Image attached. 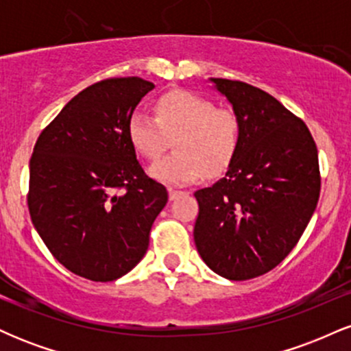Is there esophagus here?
Segmentation results:
<instances>
[{"label": "esophagus", "mask_w": 351, "mask_h": 351, "mask_svg": "<svg viewBox=\"0 0 351 351\" xmlns=\"http://www.w3.org/2000/svg\"><path fill=\"white\" fill-rule=\"evenodd\" d=\"M170 199L173 201V199H176V198H180L181 195H184V191H181V189H173V188H170Z\"/></svg>", "instance_id": "34e87169"}]
</instances>
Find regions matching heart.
<instances>
[{
    "mask_svg": "<svg viewBox=\"0 0 351 351\" xmlns=\"http://www.w3.org/2000/svg\"><path fill=\"white\" fill-rule=\"evenodd\" d=\"M153 114L155 119L143 112L132 114L127 134L135 152L152 162L163 155L173 138L176 152L150 168L156 180L191 183L204 171L221 175L234 162L243 123L231 108H216L195 92L171 90L155 100Z\"/></svg>",
    "mask_w": 351,
    "mask_h": 351,
    "instance_id": "b5f03b06",
    "label": "heart"
}]
</instances>
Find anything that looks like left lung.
Returning a JSON list of instances; mask_svg holds the SVG:
<instances>
[{
  "label": "left lung",
  "mask_w": 351,
  "mask_h": 351,
  "mask_svg": "<svg viewBox=\"0 0 351 351\" xmlns=\"http://www.w3.org/2000/svg\"><path fill=\"white\" fill-rule=\"evenodd\" d=\"M243 123L224 178L195 193V243L221 277L272 271L299 243L320 196L318 152L307 125L277 99L241 80L211 79Z\"/></svg>",
  "instance_id": "1"
}]
</instances>
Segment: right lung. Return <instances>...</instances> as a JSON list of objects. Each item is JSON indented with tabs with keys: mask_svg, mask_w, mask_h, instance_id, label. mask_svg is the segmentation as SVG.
<instances>
[{
	"mask_svg": "<svg viewBox=\"0 0 351 351\" xmlns=\"http://www.w3.org/2000/svg\"><path fill=\"white\" fill-rule=\"evenodd\" d=\"M155 87L140 77L92 84L39 135L27 208L52 256L71 272L110 282L130 272L150 243L168 191L136 160L127 125Z\"/></svg>",
	"mask_w": 351,
	"mask_h": 351,
	"instance_id": "1",
	"label": "right lung"
}]
</instances>
